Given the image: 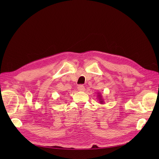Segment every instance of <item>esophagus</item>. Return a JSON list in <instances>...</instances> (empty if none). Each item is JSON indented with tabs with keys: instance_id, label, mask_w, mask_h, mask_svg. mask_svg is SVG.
<instances>
[{
	"instance_id": "obj_1",
	"label": "esophagus",
	"mask_w": 159,
	"mask_h": 159,
	"mask_svg": "<svg viewBox=\"0 0 159 159\" xmlns=\"http://www.w3.org/2000/svg\"><path fill=\"white\" fill-rule=\"evenodd\" d=\"M78 89L80 91H85V87L82 85H80L78 86Z\"/></svg>"
}]
</instances>
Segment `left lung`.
Segmentation results:
<instances>
[{
	"instance_id": "obj_1",
	"label": "left lung",
	"mask_w": 159,
	"mask_h": 159,
	"mask_svg": "<svg viewBox=\"0 0 159 159\" xmlns=\"http://www.w3.org/2000/svg\"><path fill=\"white\" fill-rule=\"evenodd\" d=\"M97 96H98L97 98H98V99H99V103L103 104V103H104V99H103L102 95V94H101V93H98Z\"/></svg>"
}]
</instances>
